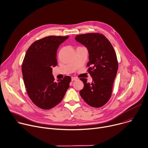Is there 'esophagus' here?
Wrapping results in <instances>:
<instances>
[{"mask_svg": "<svg viewBox=\"0 0 148 148\" xmlns=\"http://www.w3.org/2000/svg\"><path fill=\"white\" fill-rule=\"evenodd\" d=\"M77 80V78H76L75 77H72V82H73L75 80Z\"/></svg>", "mask_w": 148, "mask_h": 148, "instance_id": "obj_1", "label": "esophagus"}]
</instances>
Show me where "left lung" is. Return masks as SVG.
Here are the masks:
<instances>
[{"label":"left lung","instance_id":"left-lung-1","mask_svg":"<svg viewBox=\"0 0 148 148\" xmlns=\"http://www.w3.org/2000/svg\"><path fill=\"white\" fill-rule=\"evenodd\" d=\"M75 40L87 47L89 53L87 72L93 82L80 78L84 87L80 95L89 106L99 108L110 100L114 79L119 68L115 51L110 41L102 34L87 33L77 35Z\"/></svg>","mask_w":148,"mask_h":148}]
</instances>
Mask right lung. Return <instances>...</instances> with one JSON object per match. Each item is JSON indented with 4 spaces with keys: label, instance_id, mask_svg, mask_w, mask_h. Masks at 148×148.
Masks as SVG:
<instances>
[{
    "label": "right lung",
    "instance_id": "right-lung-1",
    "mask_svg": "<svg viewBox=\"0 0 148 148\" xmlns=\"http://www.w3.org/2000/svg\"><path fill=\"white\" fill-rule=\"evenodd\" d=\"M68 37L50 36L42 38L29 46L25 55L21 70L26 91L32 102L42 110L58 105L69 87V76L56 82L52 74V68L58 63L57 49Z\"/></svg>",
    "mask_w": 148,
    "mask_h": 148
}]
</instances>
